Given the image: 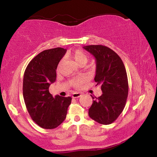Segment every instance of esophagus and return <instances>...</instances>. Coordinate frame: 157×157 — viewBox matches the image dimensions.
Segmentation results:
<instances>
[{"label": "esophagus", "instance_id": "esophagus-1", "mask_svg": "<svg viewBox=\"0 0 157 157\" xmlns=\"http://www.w3.org/2000/svg\"><path fill=\"white\" fill-rule=\"evenodd\" d=\"M81 95H82V94H80V93H74L72 95V97L73 98H79Z\"/></svg>", "mask_w": 157, "mask_h": 157}]
</instances>
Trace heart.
<instances>
[{"label":"heart","mask_w":157,"mask_h":157,"mask_svg":"<svg viewBox=\"0 0 157 157\" xmlns=\"http://www.w3.org/2000/svg\"><path fill=\"white\" fill-rule=\"evenodd\" d=\"M71 56L73 58V59L75 61L77 64L79 66L82 64L84 65L87 62V61H88V56H87L86 53L80 50H75V51L71 53ZM61 63H62V62L59 63V65L61 64ZM84 81V80L83 78H75L72 79L71 83L76 88H79L83 84Z\"/></svg>","instance_id":"b5f03b06"}]
</instances>
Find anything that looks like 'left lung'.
Returning a JSON list of instances; mask_svg holds the SVG:
<instances>
[{
  "label": "left lung",
  "mask_w": 157,
  "mask_h": 157,
  "mask_svg": "<svg viewBox=\"0 0 157 157\" xmlns=\"http://www.w3.org/2000/svg\"><path fill=\"white\" fill-rule=\"evenodd\" d=\"M83 48L95 57L94 80L102 92L98 98L91 95L94 100L89 109V115L98 123L109 124L116 120L126 104L129 87L125 67L121 57L107 46L91 45Z\"/></svg>",
  "instance_id": "8db88e82"
}]
</instances>
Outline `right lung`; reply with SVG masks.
Returning a JSON list of instances; mask_svg holds the SVG:
<instances>
[{
  "label": "right lung",
  "instance_id": "1",
  "mask_svg": "<svg viewBox=\"0 0 157 157\" xmlns=\"http://www.w3.org/2000/svg\"><path fill=\"white\" fill-rule=\"evenodd\" d=\"M66 49L55 48L42 51L30 61L23 82V95L31 118L44 129L57 127L65 120L72 98L49 92V86L56 80L57 65Z\"/></svg>",
  "mask_w": 157,
  "mask_h": 157
}]
</instances>
